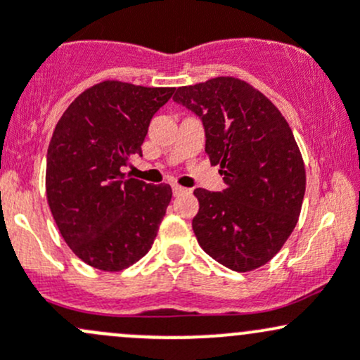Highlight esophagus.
Listing matches in <instances>:
<instances>
[{
	"label": "esophagus",
	"instance_id": "esophagus-1",
	"mask_svg": "<svg viewBox=\"0 0 360 360\" xmlns=\"http://www.w3.org/2000/svg\"><path fill=\"white\" fill-rule=\"evenodd\" d=\"M185 192H188V188H184V187H180V185H173V194L175 195H181V194H185Z\"/></svg>",
	"mask_w": 360,
	"mask_h": 360
}]
</instances>
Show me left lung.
<instances>
[{"instance_id": "8db88e82", "label": "left lung", "mask_w": 360, "mask_h": 360, "mask_svg": "<svg viewBox=\"0 0 360 360\" xmlns=\"http://www.w3.org/2000/svg\"><path fill=\"white\" fill-rule=\"evenodd\" d=\"M202 120L206 153L226 188H195L197 242L219 264L245 273L276 256L299 221L305 168L287 120L262 92L235 77L176 89Z\"/></svg>"}]
</instances>
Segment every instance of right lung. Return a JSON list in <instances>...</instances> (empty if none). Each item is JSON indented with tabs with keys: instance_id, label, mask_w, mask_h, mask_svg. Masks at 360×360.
<instances>
[{
	"instance_id": "1",
	"label": "right lung",
	"mask_w": 360,
	"mask_h": 360,
	"mask_svg": "<svg viewBox=\"0 0 360 360\" xmlns=\"http://www.w3.org/2000/svg\"><path fill=\"white\" fill-rule=\"evenodd\" d=\"M175 87L104 80L86 89L58 120L46 160V197L63 240L101 271H122L153 247L168 184L150 185L122 172L142 156L150 118Z\"/></svg>"
}]
</instances>
